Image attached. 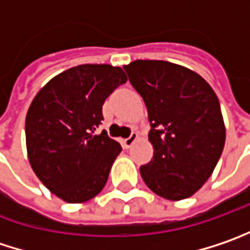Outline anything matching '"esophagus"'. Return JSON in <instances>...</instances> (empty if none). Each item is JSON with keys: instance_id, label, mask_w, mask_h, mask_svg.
I'll list each match as a JSON object with an SVG mask.
<instances>
[{"instance_id": "esophagus-1", "label": "esophagus", "mask_w": 250, "mask_h": 250, "mask_svg": "<svg viewBox=\"0 0 250 250\" xmlns=\"http://www.w3.org/2000/svg\"><path fill=\"white\" fill-rule=\"evenodd\" d=\"M137 139H139V134H137V133H131L130 137H127V139L123 140V144H125V148H130Z\"/></svg>"}]
</instances>
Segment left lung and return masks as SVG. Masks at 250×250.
Instances as JSON below:
<instances>
[{
  "mask_svg": "<svg viewBox=\"0 0 250 250\" xmlns=\"http://www.w3.org/2000/svg\"><path fill=\"white\" fill-rule=\"evenodd\" d=\"M125 70L151 125L154 155L140 167L144 183L163 198H189L211 177L225 146L218 97L198 73L171 62L134 61Z\"/></svg>",
  "mask_w": 250,
  "mask_h": 250,
  "instance_id": "left-lung-1",
  "label": "left lung"
}]
</instances>
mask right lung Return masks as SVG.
Instances as JSON below:
<instances>
[{"instance_id":"add662e5","label":"right lung","mask_w":250,"mask_h":250,"mask_svg":"<svg viewBox=\"0 0 250 250\" xmlns=\"http://www.w3.org/2000/svg\"><path fill=\"white\" fill-rule=\"evenodd\" d=\"M125 82L122 67L79 65L55 76L34 97L25 120L28 160L58 198L86 202L107 183L122 146L97 128L104 100Z\"/></svg>"}]
</instances>
